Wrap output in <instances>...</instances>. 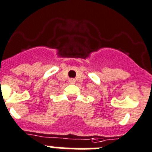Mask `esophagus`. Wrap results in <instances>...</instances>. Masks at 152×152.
<instances>
[{"label": "esophagus", "instance_id": "obj_1", "mask_svg": "<svg viewBox=\"0 0 152 152\" xmlns=\"http://www.w3.org/2000/svg\"><path fill=\"white\" fill-rule=\"evenodd\" d=\"M69 83H70V84H74V83H76V79H69Z\"/></svg>", "mask_w": 152, "mask_h": 152}]
</instances>
